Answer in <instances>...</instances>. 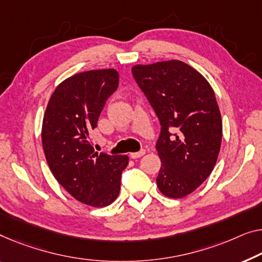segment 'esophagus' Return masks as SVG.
Masks as SVG:
<instances>
[{
	"label": "esophagus",
	"mask_w": 262,
	"mask_h": 262,
	"mask_svg": "<svg viewBox=\"0 0 262 262\" xmlns=\"http://www.w3.org/2000/svg\"><path fill=\"white\" fill-rule=\"evenodd\" d=\"M144 153H146V150L142 149V150H140V151H136V153H130L129 156H130L132 159H139V158H141V156H143Z\"/></svg>",
	"instance_id": "esophagus-1"
}]
</instances>
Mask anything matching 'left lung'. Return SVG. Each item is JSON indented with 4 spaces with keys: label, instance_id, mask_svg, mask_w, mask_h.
Segmentation results:
<instances>
[{
    "label": "left lung",
    "instance_id": "1",
    "mask_svg": "<svg viewBox=\"0 0 262 262\" xmlns=\"http://www.w3.org/2000/svg\"><path fill=\"white\" fill-rule=\"evenodd\" d=\"M132 72L161 124L156 185L167 198H185L209 177L220 151L215 94L198 70L179 60L136 64Z\"/></svg>",
    "mask_w": 262,
    "mask_h": 262
}]
</instances>
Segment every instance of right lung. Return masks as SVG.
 Segmentation results:
<instances>
[{"instance_id":"add662e5","label":"right lung","mask_w":262,"mask_h":262,"mask_svg":"<svg viewBox=\"0 0 262 262\" xmlns=\"http://www.w3.org/2000/svg\"><path fill=\"white\" fill-rule=\"evenodd\" d=\"M119 85L115 69L79 73L62 81L50 96L42 122V146L57 182L82 204L106 207L120 193L127 155L99 154L91 132Z\"/></svg>"}]
</instances>
